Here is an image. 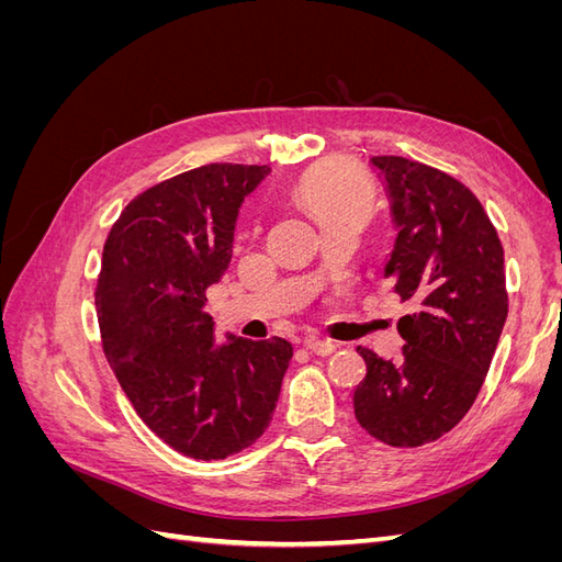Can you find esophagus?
Instances as JSON below:
<instances>
[{"label": "esophagus", "instance_id": "obj_1", "mask_svg": "<svg viewBox=\"0 0 562 562\" xmlns=\"http://www.w3.org/2000/svg\"><path fill=\"white\" fill-rule=\"evenodd\" d=\"M307 349H310L312 353H316V356H330V353H335V351L339 349V345L328 342V339H310Z\"/></svg>", "mask_w": 562, "mask_h": 562}]
</instances>
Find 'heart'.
I'll list each match as a JSON object with an SVG mask.
<instances>
[{
    "instance_id": "b5f03b06",
    "label": "heart",
    "mask_w": 562,
    "mask_h": 562,
    "mask_svg": "<svg viewBox=\"0 0 562 562\" xmlns=\"http://www.w3.org/2000/svg\"><path fill=\"white\" fill-rule=\"evenodd\" d=\"M297 196L321 229L337 223L361 225L370 211V190L363 176L342 164L316 168L297 187Z\"/></svg>"
}]
</instances>
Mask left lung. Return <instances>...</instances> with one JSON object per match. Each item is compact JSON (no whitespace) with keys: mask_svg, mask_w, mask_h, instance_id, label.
Instances as JSON below:
<instances>
[{"mask_svg":"<svg viewBox=\"0 0 562 562\" xmlns=\"http://www.w3.org/2000/svg\"><path fill=\"white\" fill-rule=\"evenodd\" d=\"M370 166L396 229L382 279L413 312L398 318V363L359 349L368 372L353 413L382 443L417 448L448 434L483 386L508 314L504 250L462 182L403 157Z\"/></svg>","mask_w":562,"mask_h":562,"instance_id":"obj_1","label":"left lung"}]
</instances>
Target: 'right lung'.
<instances>
[{
	"label": "right lung",
	"instance_id": "add662e5",
	"mask_svg": "<svg viewBox=\"0 0 562 562\" xmlns=\"http://www.w3.org/2000/svg\"><path fill=\"white\" fill-rule=\"evenodd\" d=\"M269 166L209 164L149 187L114 223L95 310L103 349L135 413L164 443L225 459L258 440L277 411L293 345L217 342L206 288L223 281L244 199Z\"/></svg>",
	"mask_w": 562,
	"mask_h": 562
}]
</instances>
